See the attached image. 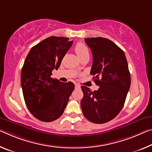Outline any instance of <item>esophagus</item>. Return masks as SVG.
I'll use <instances>...</instances> for the list:
<instances>
[{"mask_svg":"<svg viewBox=\"0 0 152 152\" xmlns=\"http://www.w3.org/2000/svg\"><path fill=\"white\" fill-rule=\"evenodd\" d=\"M80 88V86L78 85V84H75V88L76 89H78Z\"/></svg>","mask_w":152,"mask_h":152,"instance_id":"obj_1","label":"esophagus"}]
</instances>
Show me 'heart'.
<instances>
[{"mask_svg": "<svg viewBox=\"0 0 152 152\" xmlns=\"http://www.w3.org/2000/svg\"><path fill=\"white\" fill-rule=\"evenodd\" d=\"M74 49H75L76 54L79 57H80V59L82 57L85 56V55L87 54H89L88 48L86 47V46L85 44H83V43L82 42L77 43Z\"/></svg>", "mask_w": 152, "mask_h": 152, "instance_id": "b5f03b06", "label": "heart"}]
</instances>
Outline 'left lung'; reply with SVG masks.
<instances>
[{
    "mask_svg": "<svg viewBox=\"0 0 152 152\" xmlns=\"http://www.w3.org/2000/svg\"><path fill=\"white\" fill-rule=\"evenodd\" d=\"M93 54L91 74L97 91L82 86L81 109L91 122L103 124L114 119L124 106L131 86V75L123 50L107 38L85 39Z\"/></svg>",
    "mask_w": 152,
    "mask_h": 152,
    "instance_id": "8db88e82",
    "label": "left lung"
}]
</instances>
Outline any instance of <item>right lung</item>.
Returning <instances> with one entry per match:
<instances>
[{
  "label": "right lung",
  "mask_w": 152,
  "mask_h": 152,
  "mask_svg": "<svg viewBox=\"0 0 152 152\" xmlns=\"http://www.w3.org/2000/svg\"><path fill=\"white\" fill-rule=\"evenodd\" d=\"M73 41L61 37L46 38L30 49L21 72V85L28 109L36 118L52 122L63 114L74 89L72 82L52 78Z\"/></svg>",
  "instance_id": "add662e5"
}]
</instances>
